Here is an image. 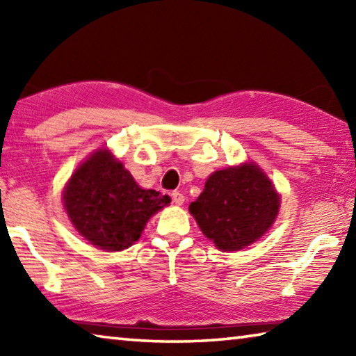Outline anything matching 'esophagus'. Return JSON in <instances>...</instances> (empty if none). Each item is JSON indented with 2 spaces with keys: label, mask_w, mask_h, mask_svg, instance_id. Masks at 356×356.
Here are the masks:
<instances>
[{
  "label": "esophagus",
  "mask_w": 356,
  "mask_h": 356,
  "mask_svg": "<svg viewBox=\"0 0 356 356\" xmlns=\"http://www.w3.org/2000/svg\"><path fill=\"white\" fill-rule=\"evenodd\" d=\"M171 197H172V202L176 204V206H182V204L185 202L184 195H182V193H179V191H172Z\"/></svg>",
  "instance_id": "34e87169"
}]
</instances>
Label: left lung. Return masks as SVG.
<instances>
[{
	"label": "left lung",
	"mask_w": 356,
	"mask_h": 356,
	"mask_svg": "<svg viewBox=\"0 0 356 356\" xmlns=\"http://www.w3.org/2000/svg\"><path fill=\"white\" fill-rule=\"evenodd\" d=\"M281 197L256 163L215 171L204 191L190 204L204 236L221 251H238L272 227Z\"/></svg>",
	"instance_id": "8db88e82"
}]
</instances>
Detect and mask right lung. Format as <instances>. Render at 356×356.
<instances>
[{
  "instance_id": "right-lung-1",
  "label": "right lung",
  "mask_w": 356,
  "mask_h": 356,
  "mask_svg": "<svg viewBox=\"0 0 356 356\" xmlns=\"http://www.w3.org/2000/svg\"><path fill=\"white\" fill-rule=\"evenodd\" d=\"M64 209L80 236L100 250L120 251L141 237L152 215L171 202L144 190L108 149H99L72 174Z\"/></svg>"
}]
</instances>
